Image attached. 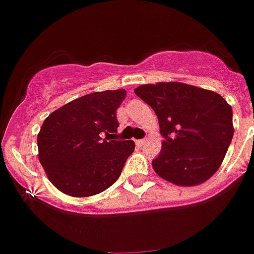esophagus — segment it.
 Wrapping results in <instances>:
<instances>
[{"label":"esophagus","instance_id":"1","mask_svg":"<svg viewBox=\"0 0 254 254\" xmlns=\"http://www.w3.org/2000/svg\"><path fill=\"white\" fill-rule=\"evenodd\" d=\"M147 142H148V140L147 139H140V140H136V144L139 145V147H142V145H145L147 144Z\"/></svg>","mask_w":254,"mask_h":254}]
</instances>
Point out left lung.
I'll return each instance as SVG.
<instances>
[{"label":"left lung","mask_w":254,"mask_h":254,"mask_svg":"<svg viewBox=\"0 0 254 254\" xmlns=\"http://www.w3.org/2000/svg\"><path fill=\"white\" fill-rule=\"evenodd\" d=\"M134 93L156 112L165 138L152 161L157 175L182 187L208 180L233 139L231 106L216 92L178 81L143 84Z\"/></svg>","instance_id":"left-lung-1"}]
</instances>
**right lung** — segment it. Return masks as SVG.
Returning a JSON list of instances; mask_svg holds the SVG:
<instances>
[{
  "label": "right lung",
  "mask_w": 254,
  "mask_h": 254,
  "mask_svg": "<svg viewBox=\"0 0 254 254\" xmlns=\"http://www.w3.org/2000/svg\"><path fill=\"white\" fill-rule=\"evenodd\" d=\"M125 89L94 92L57 109L38 133V157L48 179L71 197H90L110 188L127 157L133 140H110L119 127L116 110Z\"/></svg>",
  "instance_id": "1"
}]
</instances>
